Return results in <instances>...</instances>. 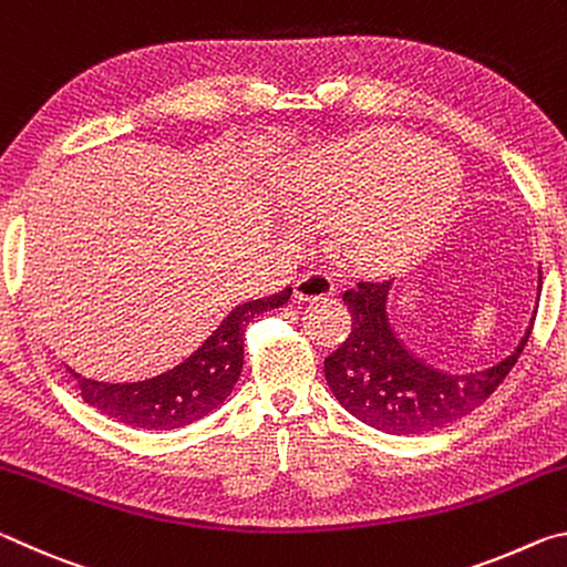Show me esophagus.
Instances as JSON below:
<instances>
[{"mask_svg": "<svg viewBox=\"0 0 567 567\" xmlns=\"http://www.w3.org/2000/svg\"><path fill=\"white\" fill-rule=\"evenodd\" d=\"M332 290H334V285L322 270H307V272L297 277L295 285H292L295 300H300V302L324 300V297L332 295Z\"/></svg>", "mask_w": 567, "mask_h": 567, "instance_id": "34e87169", "label": "esophagus"}]
</instances>
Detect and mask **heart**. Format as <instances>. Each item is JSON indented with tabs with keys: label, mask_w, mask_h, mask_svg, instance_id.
<instances>
[{
	"label": "heart",
	"mask_w": 567,
	"mask_h": 567,
	"mask_svg": "<svg viewBox=\"0 0 567 567\" xmlns=\"http://www.w3.org/2000/svg\"><path fill=\"white\" fill-rule=\"evenodd\" d=\"M463 172L427 140L380 130L315 150L290 172L285 207L307 227L338 225L342 255L388 270L437 235L460 197ZM285 235L300 239L295 225Z\"/></svg>",
	"instance_id": "1"
}]
</instances>
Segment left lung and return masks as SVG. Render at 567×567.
<instances>
[{"label":"left lung","instance_id":"1","mask_svg":"<svg viewBox=\"0 0 567 567\" xmlns=\"http://www.w3.org/2000/svg\"><path fill=\"white\" fill-rule=\"evenodd\" d=\"M392 280H360L342 292L352 330L324 358V380L340 405L364 425L390 435H420L463 420L493 395L515 368L533 332V322L511 358L491 370L445 375L417 360L385 310Z\"/></svg>","mask_w":567,"mask_h":567}]
</instances>
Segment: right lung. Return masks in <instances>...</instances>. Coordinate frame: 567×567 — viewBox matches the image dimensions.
Returning a JSON list of instances; mask_svg holds the SVG:
<instances>
[{
	"label": "right lung",
	"instance_id": "obj_1",
	"mask_svg": "<svg viewBox=\"0 0 567 567\" xmlns=\"http://www.w3.org/2000/svg\"><path fill=\"white\" fill-rule=\"evenodd\" d=\"M292 287L282 292L237 305L223 324L189 354L185 362L162 375L130 385L87 380L72 372L84 402L112 420L137 430H175L205 417L225 402L243 372L245 328L260 312L290 300Z\"/></svg>",
	"mask_w": 567,
	"mask_h": 567
}]
</instances>
